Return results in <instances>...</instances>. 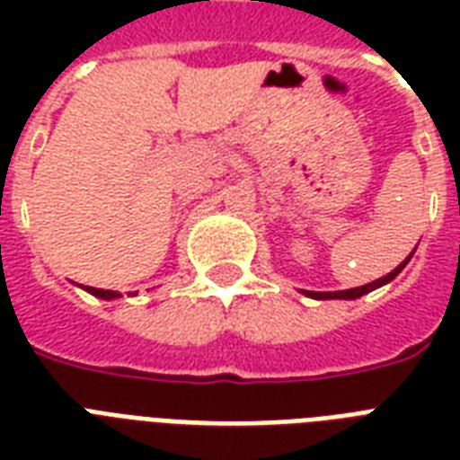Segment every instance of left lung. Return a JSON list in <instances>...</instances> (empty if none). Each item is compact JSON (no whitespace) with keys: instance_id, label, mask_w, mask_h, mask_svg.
I'll list each match as a JSON object with an SVG mask.
<instances>
[{"instance_id":"8db88e82","label":"left lung","mask_w":460,"mask_h":460,"mask_svg":"<svg viewBox=\"0 0 460 460\" xmlns=\"http://www.w3.org/2000/svg\"><path fill=\"white\" fill-rule=\"evenodd\" d=\"M411 258H413V252H411V255H408V258L403 260V262H401V265L396 267V270H394V272L385 274L382 279L370 281V284H365V287L346 288V291H305V294H307V296H313V298H343V301H350V298H360V296H363V294H370L372 288L382 287V284H389V281H392L394 277H396V274H399L401 270L406 267V262H408V260H411Z\"/></svg>"}]
</instances>
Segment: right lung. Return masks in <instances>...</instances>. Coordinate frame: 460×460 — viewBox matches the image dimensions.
<instances>
[{
	"label": "right lung",
	"mask_w": 460,
	"mask_h": 460,
	"mask_svg": "<svg viewBox=\"0 0 460 460\" xmlns=\"http://www.w3.org/2000/svg\"><path fill=\"white\" fill-rule=\"evenodd\" d=\"M88 291L93 296H97V298H107V301H110V298H119V291H110V288H93V287H88Z\"/></svg>",
	"instance_id": "obj_1"
}]
</instances>
